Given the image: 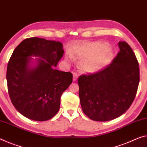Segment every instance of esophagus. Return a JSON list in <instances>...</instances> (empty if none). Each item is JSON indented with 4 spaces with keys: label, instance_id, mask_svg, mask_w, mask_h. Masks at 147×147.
<instances>
[{
    "label": "esophagus",
    "instance_id": "34e87169",
    "mask_svg": "<svg viewBox=\"0 0 147 147\" xmlns=\"http://www.w3.org/2000/svg\"><path fill=\"white\" fill-rule=\"evenodd\" d=\"M73 76H74V77H73V81H76L77 80H78V74H77L76 73H75V72H74V73H73Z\"/></svg>",
    "mask_w": 147,
    "mask_h": 147
}]
</instances>
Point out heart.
Returning a JSON list of instances; mask_svg holds the SVG:
<instances>
[{
  "mask_svg": "<svg viewBox=\"0 0 147 147\" xmlns=\"http://www.w3.org/2000/svg\"><path fill=\"white\" fill-rule=\"evenodd\" d=\"M72 57L81 58L80 66L83 71L96 72L110 62L112 53L105 44L100 42H85L76 46L71 53Z\"/></svg>",
  "mask_w": 147,
  "mask_h": 147,
  "instance_id": "b5f03b06",
  "label": "heart"
}]
</instances>
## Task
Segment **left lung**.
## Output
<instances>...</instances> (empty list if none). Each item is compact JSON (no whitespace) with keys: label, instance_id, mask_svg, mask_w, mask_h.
<instances>
[{"label":"left lung","instance_id":"left-lung-1","mask_svg":"<svg viewBox=\"0 0 147 147\" xmlns=\"http://www.w3.org/2000/svg\"><path fill=\"white\" fill-rule=\"evenodd\" d=\"M118 47V55L109 66L78 79L83 112L94 121L118 118L129 109L136 96L140 79L138 61L127 42L119 41Z\"/></svg>","mask_w":147,"mask_h":147}]
</instances>
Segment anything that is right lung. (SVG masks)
<instances>
[{"label":"right lung","instance_id":"1","mask_svg":"<svg viewBox=\"0 0 147 147\" xmlns=\"http://www.w3.org/2000/svg\"><path fill=\"white\" fill-rule=\"evenodd\" d=\"M59 41L38 37L24 40L9 60L8 94L18 111L35 121H47L57 114L62 92L73 81L71 72L54 69L64 55ZM31 56L39 57L34 63Z\"/></svg>","mask_w":147,"mask_h":147}]
</instances>
